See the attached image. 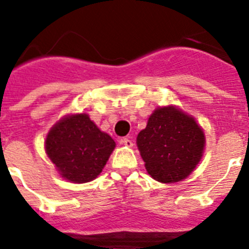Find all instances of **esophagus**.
Masks as SVG:
<instances>
[{
  "label": "esophagus",
  "mask_w": 249,
  "mask_h": 249,
  "mask_svg": "<svg viewBox=\"0 0 249 249\" xmlns=\"http://www.w3.org/2000/svg\"><path fill=\"white\" fill-rule=\"evenodd\" d=\"M121 143H122L123 146L129 147V148H131V147L133 146V142H132V140H131V138H128V137H126V138H122V140H121Z\"/></svg>",
  "instance_id": "esophagus-1"
}]
</instances>
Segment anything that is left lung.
I'll use <instances>...</instances> for the list:
<instances>
[{
    "label": "left lung",
    "mask_w": 249,
    "mask_h": 249,
    "mask_svg": "<svg viewBox=\"0 0 249 249\" xmlns=\"http://www.w3.org/2000/svg\"><path fill=\"white\" fill-rule=\"evenodd\" d=\"M204 144L206 138L198 123L175 106L158 107L137 136L147 172L162 183L188 177L203 156Z\"/></svg>",
    "instance_id": "8db88e82"
}]
</instances>
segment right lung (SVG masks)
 Here are the masks:
<instances>
[{"label": "right lung", "instance_id": "obj_1", "mask_svg": "<svg viewBox=\"0 0 249 249\" xmlns=\"http://www.w3.org/2000/svg\"><path fill=\"white\" fill-rule=\"evenodd\" d=\"M116 142L89 114L66 116L48 132L45 148L59 175L73 183L93 181L102 172Z\"/></svg>", "mask_w": 249, "mask_h": 249}]
</instances>
